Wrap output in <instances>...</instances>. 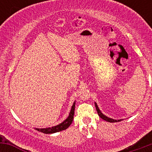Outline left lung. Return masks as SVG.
<instances>
[{"label":"left lung","instance_id":"left-lung-1","mask_svg":"<svg viewBox=\"0 0 152 152\" xmlns=\"http://www.w3.org/2000/svg\"><path fill=\"white\" fill-rule=\"evenodd\" d=\"M95 106H96V110H97V113H98V115H99V117L101 118H102L103 120L106 121L107 122H110V123H115V122H118V121H121V120H115V119H113V118H108L107 116L104 115L103 114V113L101 112V110H99V107H98L97 104L95 103Z\"/></svg>","mask_w":152,"mask_h":152}]
</instances>
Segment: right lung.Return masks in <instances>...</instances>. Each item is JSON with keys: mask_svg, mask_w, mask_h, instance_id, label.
<instances>
[{"mask_svg": "<svg viewBox=\"0 0 152 152\" xmlns=\"http://www.w3.org/2000/svg\"><path fill=\"white\" fill-rule=\"evenodd\" d=\"M75 104H76V102H74L73 106H72L71 110H70V114H69L67 118L65 119L62 123L59 124V125L55 126L48 127V128H43V129L36 128L35 129L37 130L38 132H40L45 133V134H52V133H56V132H61L62 131V130L66 129H67L69 126H70V124H71L72 122H73V115H74Z\"/></svg>", "mask_w": 152, "mask_h": 152, "instance_id": "add662e5", "label": "right lung"}]
</instances>
